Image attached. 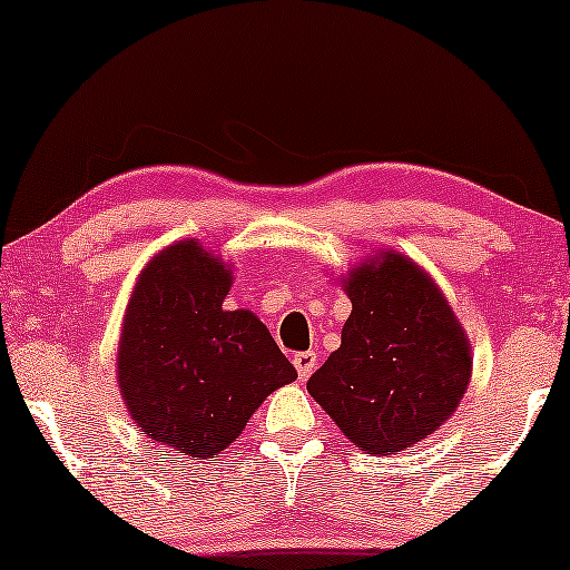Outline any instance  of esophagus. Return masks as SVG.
<instances>
[{
    "label": "esophagus",
    "mask_w": 570,
    "mask_h": 570,
    "mask_svg": "<svg viewBox=\"0 0 570 570\" xmlns=\"http://www.w3.org/2000/svg\"><path fill=\"white\" fill-rule=\"evenodd\" d=\"M293 365H295V371H298L301 379H308L311 373L316 371L318 355L314 353V350H306V353H295L293 355Z\"/></svg>",
    "instance_id": "1"
}]
</instances>
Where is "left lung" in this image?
<instances>
[{"mask_svg":"<svg viewBox=\"0 0 570 570\" xmlns=\"http://www.w3.org/2000/svg\"><path fill=\"white\" fill-rule=\"evenodd\" d=\"M353 301L342 345L308 379L357 449L404 451L454 415L470 384V340L431 275L381 252L342 277Z\"/></svg>","mask_w":570,"mask_h":570,"instance_id":"left-lung-1","label":"left lung"}]
</instances>
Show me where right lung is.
Listing matches in <instances>:
<instances>
[{"instance_id": "right-lung-1", "label": "right lung", "mask_w": 570, "mask_h": 570, "mask_svg": "<svg viewBox=\"0 0 570 570\" xmlns=\"http://www.w3.org/2000/svg\"><path fill=\"white\" fill-rule=\"evenodd\" d=\"M233 272L197 238L147 262L124 314L116 379L129 415L176 454L213 459L298 379L252 311L223 308Z\"/></svg>"}]
</instances>
